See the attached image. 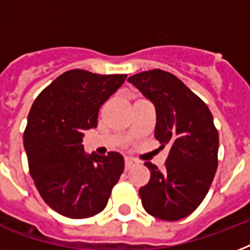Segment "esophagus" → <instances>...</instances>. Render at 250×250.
<instances>
[{"label":"esophagus","mask_w":250,"mask_h":250,"mask_svg":"<svg viewBox=\"0 0 250 250\" xmlns=\"http://www.w3.org/2000/svg\"><path fill=\"white\" fill-rule=\"evenodd\" d=\"M125 170H129L131 167L135 166V161L131 160V158H125Z\"/></svg>","instance_id":"34e87169"}]
</instances>
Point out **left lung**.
<instances>
[{
    "instance_id": "8db88e82",
    "label": "left lung",
    "mask_w": 250,
    "mask_h": 250,
    "mask_svg": "<svg viewBox=\"0 0 250 250\" xmlns=\"http://www.w3.org/2000/svg\"><path fill=\"white\" fill-rule=\"evenodd\" d=\"M153 102L154 137L170 146L164 170L145 162L150 171L139 194L146 213L162 221H179L193 213L205 198L218 167L219 136L209 107L182 80L162 70L128 78Z\"/></svg>"
}]
</instances>
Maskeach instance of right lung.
<instances>
[{
    "mask_svg": "<svg viewBox=\"0 0 250 250\" xmlns=\"http://www.w3.org/2000/svg\"><path fill=\"white\" fill-rule=\"evenodd\" d=\"M127 75L70 70L41 92L29 110L23 143L29 174L53 210L72 219L105 209L125 170L123 156L86 154L83 131L97 127L98 110Z\"/></svg>",
    "mask_w": 250,
    "mask_h": 250,
    "instance_id": "obj_1",
    "label": "right lung"
}]
</instances>
